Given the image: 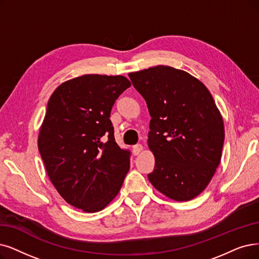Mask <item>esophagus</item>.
Returning <instances> with one entry per match:
<instances>
[{
    "label": "esophagus",
    "mask_w": 259,
    "mask_h": 259,
    "mask_svg": "<svg viewBox=\"0 0 259 259\" xmlns=\"http://www.w3.org/2000/svg\"><path fill=\"white\" fill-rule=\"evenodd\" d=\"M142 150H143L142 144H136V146L133 147V153H134V155L140 154V153L142 152Z\"/></svg>",
    "instance_id": "esophagus-1"
}]
</instances>
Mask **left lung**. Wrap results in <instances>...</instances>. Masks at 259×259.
<instances>
[{"label":"left lung","instance_id":"obj_1","mask_svg":"<svg viewBox=\"0 0 259 259\" xmlns=\"http://www.w3.org/2000/svg\"><path fill=\"white\" fill-rule=\"evenodd\" d=\"M128 76L152 118L148 147L155 168L149 181L173 201L196 198L220 164L224 142L223 118L211 94L200 79L169 66Z\"/></svg>","mask_w":259,"mask_h":259}]
</instances>
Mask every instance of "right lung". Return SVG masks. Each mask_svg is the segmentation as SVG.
I'll return each instance as SVG.
<instances>
[{
	"label": "right lung",
	"instance_id": "obj_1",
	"mask_svg": "<svg viewBox=\"0 0 259 259\" xmlns=\"http://www.w3.org/2000/svg\"><path fill=\"white\" fill-rule=\"evenodd\" d=\"M123 75L85 74L52 94L38 134L48 177L68 204L85 212L104 209L130 170L109 120L112 105L131 87Z\"/></svg>",
	"mask_w": 259,
	"mask_h": 259
}]
</instances>
